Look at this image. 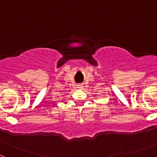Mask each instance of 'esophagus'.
Here are the masks:
<instances>
[{
    "label": "esophagus",
    "instance_id": "obj_1",
    "mask_svg": "<svg viewBox=\"0 0 157 157\" xmlns=\"http://www.w3.org/2000/svg\"><path fill=\"white\" fill-rule=\"evenodd\" d=\"M78 88H80V89H81V88H83V86H82V85H78Z\"/></svg>",
    "mask_w": 157,
    "mask_h": 157
}]
</instances>
